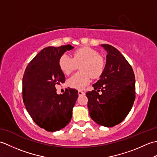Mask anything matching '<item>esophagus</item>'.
I'll use <instances>...</instances> for the list:
<instances>
[{"label":"esophagus","mask_w":157,"mask_h":157,"mask_svg":"<svg viewBox=\"0 0 157 157\" xmlns=\"http://www.w3.org/2000/svg\"><path fill=\"white\" fill-rule=\"evenodd\" d=\"M78 94H79V96L84 95V94H85V92H82V91H81V90H79V91H78Z\"/></svg>","instance_id":"34e87169"}]
</instances>
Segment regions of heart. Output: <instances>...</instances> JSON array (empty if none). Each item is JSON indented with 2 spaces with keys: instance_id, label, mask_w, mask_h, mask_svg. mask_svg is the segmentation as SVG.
Returning a JSON list of instances; mask_svg holds the SVG:
<instances>
[{
  "instance_id": "b5f03b06",
  "label": "heart",
  "mask_w": 157,
  "mask_h": 157,
  "mask_svg": "<svg viewBox=\"0 0 157 157\" xmlns=\"http://www.w3.org/2000/svg\"><path fill=\"white\" fill-rule=\"evenodd\" d=\"M79 67L81 72L77 73L67 79L69 87L77 90L84 89L90 82L91 77L100 78L104 73L106 62L98 51L89 47H81L73 52L72 58L63 55L59 60V66L63 73L69 75Z\"/></svg>"
}]
</instances>
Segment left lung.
Returning <instances> with one entry per match:
<instances>
[{"mask_svg":"<svg viewBox=\"0 0 157 157\" xmlns=\"http://www.w3.org/2000/svg\"><path fill=\"white\" fill-rule=\"evenodd\" d=\"M101 46L107 51L105 71L92 85L94 90L86 94L92 120L111 128L122 122L131 110L136 98V80L131 65L121 53L111 45Z\"/></svg>","mask_w":157,"mask_h":157,"instance_id":"left-lung-1","label":"left lung"}]
</instances>
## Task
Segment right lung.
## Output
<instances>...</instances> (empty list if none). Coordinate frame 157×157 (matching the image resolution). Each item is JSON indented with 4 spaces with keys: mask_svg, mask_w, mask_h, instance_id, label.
<instances>
[{
    "mask_svg": "<svg viewBox=\"0 0 157 157\" xmlns=\"http://www.w3.org/2000/svg\"><path fill=\"white\" fill-rule=\"evenodd\" d=\"M71 45L46 47L26 67L23 77V99L28 113L40 128L56 132L69 124L72 109L78 97L75 89L66 88L56 94V85L64 83L65 77L59 66V58Z\"/></svg>",
    "mask_w": 157,
    "mask_h": 157,
    "instance_id": "obj_1",
    "label": "right lung"
}]
</instances>
